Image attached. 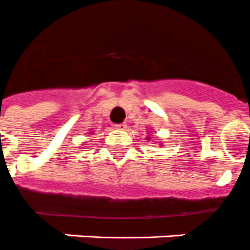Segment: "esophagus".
Here are the masks:
<instances>
[{
    "label": "esophagus",
    "instance_id": "obj_1",
    "mask_svg": "<svg viewBox=\"0 0 250 250\" xmlns=\"http://www.w3.org/2000/svg\"><path fill=\"white\" fill-rule=\"evenodd\" d=\"M115 129L116 130H125L126 129V124H117V125H115Z\"/></svg>",
    "mask_w": 250,
    "mask_h": 250
}]
</instances>
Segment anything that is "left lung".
Listing matches in <instances>:
<instances>
[{"instance_id":"1","label":"left lung","mask_w":250,"mask_h":250,"mask_svg":"<svg viewBox=\"0 0 250 250\" xmlns=\"http://www.w3.org/2000/svg\"><path fill=\"white\" fill-rule=\"evenodd\" d=\"M149 139H151V137H147V141H149Z\"/></svg>"}]
</instances>
